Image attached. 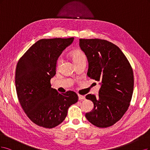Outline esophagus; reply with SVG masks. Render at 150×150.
Returning <instances> with one entry per match:
<instances>
[{"mask_svg": "<svg viewBox=\"0 0 150 150\" xmlns=\"http://www.w3.org/2000/svg\"><path fill=\"white\" fill-rule=\"evenodd\" d=\"M85 96L79 95V100H85Z\"/></svg>", "mask_w": 150, "mask_h": 150, "instance_id": "1", "label": "esophagus"}]
</instances>
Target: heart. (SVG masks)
Here are the masks:
<instances>
[{
    "label": "heart",
    "mask_w": 150,
    "mask_h": 150,
    "mask_svg": "<svg viewBox=\"0 0 150 150\" xmlns=\"http://www.w3.org/2000/svg\"><path fill=\"white\" fill-rule=\"evenodd\" d=\"M70 57L75 65L79 64V63L82 62L86 61V56L85 54L83 51H81V50H79V49L75 50L72 52H71L70 54ZM61 62H62V60L60 58H59L57 62V66H59Z\"/></svg>",
    "instance_id": "b5f03b06"
}]
</instances>
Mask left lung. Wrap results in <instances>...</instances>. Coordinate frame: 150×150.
Returning a JSON list of instances; mask_svg holds the SVG:
<instances>
[{"mask_svg": "<svg viewBox=\"0 0 150 150\" xmlns=\"http://www.w3.org/2000/svg\"><path fill=\"white\" fill-rule=\"evenodd\" d=\"M79 45L88 59V76L100 81L101 86L98 96H86L94 107L85 117L97 127H111L122 118L129 106L134 86L132 68L120 48L112 42L80 39Z\"/></svg>", "mask_w": 150, "mask_h": 150, "instance_id": "left-lung-1", "label": "left lung"}]
</instances>
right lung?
Wrapping results in <instances>:
<instances>
[{"instance_id":"right-lung-1","label":"right lung","mask_w":150,"mask_h":150,"mask_svg":"<svg viewBox=\"0 0 150 150\" xmlns=\"http://www.w3.org/2000/svg\"><path fill=\"white\" fill-rule=\"evenodd\" d=\"M74 38L41 39L31 46L18 62L16 86L21 107L32 122L46 128L60 124L68 109L78 101L73 91L60 93L51 87L57 62Z\"/></svg>"}]
</instances>
